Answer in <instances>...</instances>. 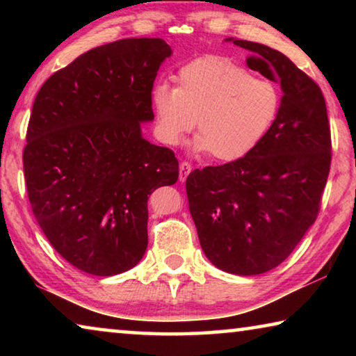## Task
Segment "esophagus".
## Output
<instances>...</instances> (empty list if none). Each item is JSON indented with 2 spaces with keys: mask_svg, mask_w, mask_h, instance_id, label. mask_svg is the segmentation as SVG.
Masks as SVG:
<instances>
[{
  "mask_svg": "<svg viewBox=\"0 0 356 356\" xmlns=\"http://www.w3.org/2000/svg\"><path fill=\"white\" fill-rule=\"evenodd\" d=\"M190 172H191V165L188 163V161H182V163H180V166H179V179H180V182H185Z\"/></svg>",
  "mask_w": 356,
  "mask_h": 356,
  "instance_id": "1",
  "label": "esophagus"
}]
</instances>
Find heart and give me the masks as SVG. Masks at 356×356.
Returning <instances> with one entry per match:
<instances>
[{
	"label": "heart",
	"mask_w": 356,
	"mask_h": 356,
	"mask_svg": "<svg viewBox=\"0 0 356 356\" xmlns=\"http://www.w3.org/2000/svg\"><path fill=\"white\" fill-rule=\"evenodd\" d=\"M150 104L165 144L176 146L196 124V150L236 161L252 152L272 129L280 91L273 81L252 76L229 58L210 55L182 65L176 86L156 83Z\"/></svg>",
	"instance_id": "heart-1"
}]
</instances>
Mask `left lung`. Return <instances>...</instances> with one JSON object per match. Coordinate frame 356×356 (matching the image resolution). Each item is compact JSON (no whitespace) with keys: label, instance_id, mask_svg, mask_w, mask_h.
Segmentation results:
<instances>
[{"label":"left lung","instance_id":"8db88e82","mask_svg":"<svg viewBox=\"0 0 356 356\" xmlns=\"http://www.w3.org/2000/svg\"><path fill=\"white\" fill-rule=\"evenodd\" d=\"M232 40V39H229ZM246 64L284 95L272 129L246 156L186 177L204 254L222 272L261 275L286 261L314 225L331 165L327 105L318 84L281 51L250 40Z\"/></svg>","mask_w":356,"mask_h":356}]
</instances>
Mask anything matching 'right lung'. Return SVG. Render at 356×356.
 Masks as SVG:
<instances>
[{"mask_svg": "<svg viewBox=\"0 0 356 356\" xmlns=\"http://www.w3.org/2000/svg\"><path fill=\"white\" fill-rule=\"evenodd\" d=\"M163 39H120L58 70L35 95L23 150L33 213L65 261L84 273L127 272L147 248V201L174 185L171 149L141 136Z\"/></svg>", "mask_w": 356, "mask_h": 356, "instance_id": "obj_1", "label": "right lung"}]
</instances>
